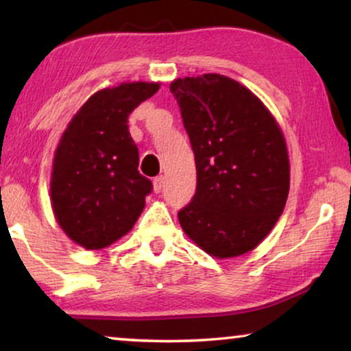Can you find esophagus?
Returning <instances> with one entry per match:
<instances>
[{"mask_svg":"<svg viewBox=\"0 0 351 351\" xmlns=\"http://www.w3.org/2000/svg\"><path fill=\"white\" fill-rule=\"evenodd\" d=\"M164 182H165V178H164V176L154 178V180H153V190H154V193L161 192L162 187H164Z\"/></svg>","mask_w":351,"mask_h":351,"instance_id":"34e87169","label":"esophagus"}]
</instances>
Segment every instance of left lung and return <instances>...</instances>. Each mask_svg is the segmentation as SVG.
Returning a JSON list of instances; mask_svg holds the SVG:
<instances>
[{
  "label": "left lung",
  "mask_w": 351,
  "mask_h": 351,
  "mask_svg": "<svg viewBox=\"0 0 351 351\" xmlns=\"http://www.w3.org/2000/svg\"><path fill=\"white\" fill-rule=\"evenodd\" d=\"M170 91L197 164V192L178 213L184 232L217 258L257 247L289 192L287 141L265 104L230 77L175 79Z\"/></svg>",
  "instance_id": "1"
}]
</instances>
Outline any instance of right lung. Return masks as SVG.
<instances>
[{
    "instance_id": "add662e5",
    "label": "right lung",
    "mask_w": 351,
    "mask_h": 351,
    "mask_svg": "<svg viewBox=\"0 0 351 351\" xmlns=\"http://www.w3.org/2000/svg\"><path fill=\"white\" fill-rule=\"evenodd\" d=\"M159 82L104 88L83 104L58 142L51 204L58 226L77 245L97 251L127 235L153 190L138 170L139 152L128 116L156 94Z\"/></svg>"
}]
</instances>
